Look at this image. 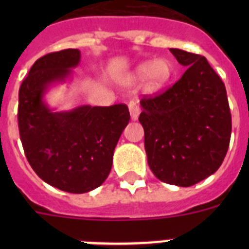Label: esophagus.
Wrapping results in <instances>:
<instances>
[{
	"label": "esophagus",
	"mask_w": 249,
	"mask_h": 249,
	"mask_svg": "<svg viewBox=\"0 0 249 249\" xmlns=\"http://www.w3.org/2000/svg\"><path fill=\"white\" fill-rule=\"evenodd\" d=\"M128 108H129V113H131V118L132 121H137L138 116L141 113V109L135 102H129L128 103Z\"/></svg>",
	"instance_id": "1"
}]
</instances>
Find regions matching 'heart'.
Segmentation results:
<instances>
[{
  "mask_svg": "<svg viewBox=\"0 0 249 249\" xmlns=\"http://www.w3.org/2000/svg\"><path fill=\"white\" fill-rule=\"evenodd\" d=\"M173 76V65L167 58H157L155 61H144L135 68L127 78L129 83L146 82V89L157 92L171 81Z\"/></svg>",
  "mask_w": 249,
  "mask_h": 249,
  "instance_id": "heart-1",
  "label": "heart"
}]
</instances>
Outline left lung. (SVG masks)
<instances>
[{"mask_svg":"<svg viewBox=\"0 0 249 249\" xmlns=\"http://www.w3.org/2000/svg\"><path fill=\"white\" fill-rule=\"evenodd\" d=\"M169 51L186 72L164 93L142 98L138 121L153 175L164 183L190 187L221 167L232 118L224 83L206 57Z\"/></svg>","mask_w":249,"mask_h":249,"instance_id":"obj_1","label":"left lung"}]
</instances>
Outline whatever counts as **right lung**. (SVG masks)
I'll list each match as a JSON object with an SVG mask.
<instances>
[{
  "label": "right lung",
  "instance_id": "add662e5",
  "mask_svg": "<svg viewBox=\"0 0 249 249\" xmlns=\"http://www.w3.org/2000/svg\"><path fill=\"white\" fill-rule=\"evenodd\" d=\"M80 61L76 48L41 57L18 92L19 137L28 163L42 181L70 193L89 192L106 181L131 118L123 103L83 105L61 112L51 108L46 93L71 80Z\"/></svg>",
  "mask_w": 249,
  "mask_h": 249
}]
</instances>
